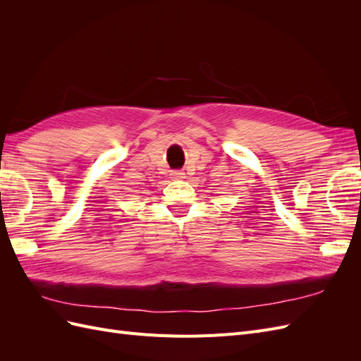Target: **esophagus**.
I'll return each instance as SVG.
<instances>
[{
    "label": "esophagus",
    "instance_id": "obj_1",
    "mask_svg": "<svg viewBox=\"0 0 361 361\" xmlns=\"http://www.w3.org/2000/svg\"><path fill=\"white\" fill-rule=\"evenodd\" d=\"M171 178L176 179V180H180V179L185 178V173L183 171H173L171 173Z\"/></svg>",
    "mask_w": 361,
    "mask_h": 361
}]
</instances>
